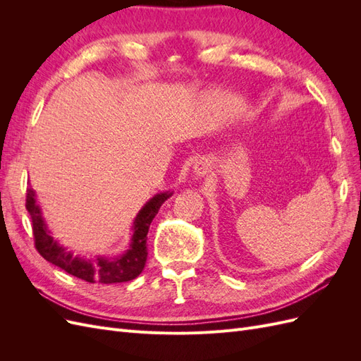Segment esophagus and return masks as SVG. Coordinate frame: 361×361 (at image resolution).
Segmentation results:
<instances>
[{
	"label": "esophagus",
	"mask_w": 361,
	"mask_h": 361,
	"mask_svg": "<svg viewBox=\"0 0 361 361\" xmlns=\"http://www.w3.org/2000/svg\"><path fill=\"white\" fill-rule=\"evenodd\" d=\"M212 167H211V161L207 158H200L199 161H195L194 167H192V173H194V178L195 179H202L207 174L211 173Z\"/></svg>",
	"instance_id": "1"
}]
</instances>
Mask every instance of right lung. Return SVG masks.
I'll list each match as a JSON object with an SVG mask.
<instances>
[{
	"label": "right lung",
	"instance_id": "1",
	"mask_svg": "<svg viewBox=\"0 0 361 361\" xmlns=\"http://www.w3.org/2000/svg\"><path fill=\"white\" fill-rule=\"evenodd\" d=\"M171 191L159 192L154 195L143 207L134 220L133 239H130L129 250L123 255L116 257H99L94 260H85L82 257L73 256L66 251L57 241H54L45 220L42 216V209L36 202V192L32 188H27L25 207L31 216L32 235H35V245L40 256L64 269L71 276L81 279L89 283H123L138 277L146 265L147 259V232L152 220L158 214L161 204L171 197Z\"/></svg>",
	"mask_w": 361,
	"mask_h": 361
}]
</instances>
